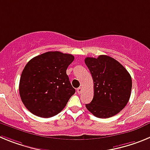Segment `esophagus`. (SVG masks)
<instances>
[{
	"instance_id": "esophagus-1",
	"label": "esophagus",
	"mask_w": 150,
	"mask_h": 150,
	"mask_svg": "<svg viewBox=\"0 0 150 150\" xmlns=\"http://www.w3.org/2000/svg\"><path fill=\"white\" fill-rule=\"evenodd\" d=\"M76 91H77L78 94H80L83 91V88H81V87H79V88H77V89H76Z\"/></svg>"
}]
</instances>
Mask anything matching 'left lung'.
<instances>
[{
    "label": "left lung",
    "mask_w": 150,
    "mask_h": 150,
    "mask_svg": "<svg viewBox=\"0 0 150 150\" xmlns=\"http://www.w3.org/2000/svg\"><path fill=\"white\" fill-rule=\"evenodd\" d=\"M85 63L94 82V96L87 110L98 118H110L126 106L131 96V75L120 62L108 55L87 57Z\"/></svg>",
    "instance_id": "obj_1"
}]
</instances>
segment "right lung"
<instances>
[{
    "mask_svg": "<svg viewBox=\"0 0 150 150\" xmlns=\"http://www.w3.org/2000/svg\"><path fill=\"white\" fill-rule=\"evenodd\" d=\"M74 55L47 52L30 59L22 71L19 95L25 107L35 116L50 118L61 112L75 93L68 76Z\"/></svg>",
    "mask_w": 150,
    "mask_h": 150,
    "instance_id": "right-lung-1",
    "label": "right lung"
}]
</instances>
